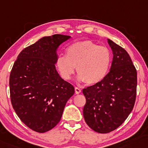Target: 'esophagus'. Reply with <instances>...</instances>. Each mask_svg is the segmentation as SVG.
Wrapping results in <instances>:
<instances>
[{
    "label": "esophagus",
    "mask_w": 148,
    "mask_h": 148,
    "mask_svg": "<svg viewBox=\"0 0 148 148\" xmlns=\"http://www.w3.org/2000/svg\"><path fill=\"white\" fill-rule=\"evenodd\" d=\"M80 92H81L80 89L78 88V87H76V88H75V93H76V95H78V94H80Z\"/></svg>",
    "instance_id": "esophagus-1"
}]
</instances>
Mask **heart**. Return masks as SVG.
<instances>
[{"mask_svg":"<svg viewBox=\"0 0 148 148\" xmlns=\"http://www.w3.org/2000/svg\"><path fill=\"white\" fill-rule=\"evenodd\" d=\"M111 62V52L107 47L86 40L68 46L66 56L56 58V66L64 80L72 78L76 67L79 80L87 84H95L107 76Z\"/></svg>","mask_w":148,"mask_h":148,"instance_id":"heart-1","label":"heart"}]
</instances>
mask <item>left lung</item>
<instances>
[{"label": "left lung", "instance_id": "8db88e82", "mask_svg": "<svg viewBox=\"0 0 148 148\" xmlns=\"http://www.w3.org/2000/svg\"><path fill=\"white\" fill-rule=\"evenodd\" d=\"M113 58L110 72L101 82L82 90L86 98L83 115L96 132L107 134L118 128L134 109L137 70L125 49L108 39Z\"/></svg>", "mask_w": 148, "mask_h": 148}]
</instances>
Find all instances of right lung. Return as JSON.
I'll return each mask as SVG.
<instances>
[{"label":"right lung","mask_w":148,"mask_h":148,"mask_svg":"<svg viewBox=\"0 0 148 148\" xmlns=\"http://www.w3.org/2000/svg\"><path fill=\"white\" fill-rule=\"evenodd\" d=\"M70 38L60 34L44 37L18 54L10 74L12 107L21 121L38 133L51 130L61 119L74 88L56 71V49Z\"/></svg>","instance_id":"add662e5"}]
</instances>
